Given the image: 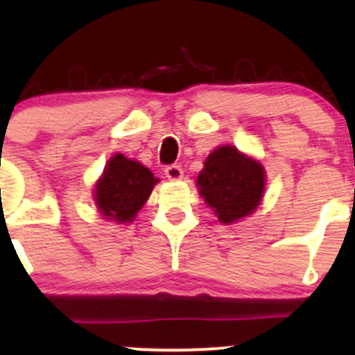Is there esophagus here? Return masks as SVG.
Listing matches in <instances>:
<instances>
[{
    "mask_svg": "<svg viewBox=\"0 0 355 355\" xmlns=\"http://www.w3.org/2000/svg\"><path fill=\"white\" fill-rule=\"evenodd\" d=\"M164 175H166L170 180H180V178L184 177V170H182L180 164H168V166L164 168Z\"/></svg>",
    "mask_w": 355,
    "mask_h": 355,
    "instance_id": "esophagus-1",
    "label": "esophagus"
}]
</instances>
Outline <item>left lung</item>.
<instances>
[{
    "label": "left lung",
    "instance_id": "obj_1",
    "mask_svg": "<svg viewBox=\"0 0 355 355\" xmlns=\"http://www.w3.org/2000/svg\"><path fill=\"white\" fill-rule=\"evenodd\" d=\"M199 192L221 223H234L252 213L263 198L264 170L257 161L221 146L206 157L198 177Z\"/></svg>",
    "mask_w": 355,
    "mask_h": 355
}]
</instances>
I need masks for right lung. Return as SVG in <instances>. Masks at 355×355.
Listing matches in <instances>:
<instances>
[{"label":"right lung","instance_id":"1","mask_svg":"<svg viewBox=\"0 0 355 355\" xmlns=\"http://www.w3.org/2000/svg\"><path fill=\"white\" fill-rule=\"evenodd\" d=\"M156 178L137 161L114 155L96 184V204L108 220L132 221L151 196Z\"/></svg>","mask_w":355,"mask_h":355}]
</instances>
